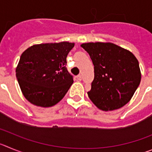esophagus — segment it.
<instances>
[{"instance_id": "obj_1", "label": "esophagus", "mask_w": 152, "mask_h": 152, "mask_svg": "<svg viewBox=\"0 0 152 152\" xmlns=\"http://www.w3.org/2000/svg\"><path fill=\"white\" fill-rule=\"evenodd\" d=\"M76 79H77V80H79V81H80V80H82V76L81 75H78V76H76Z\"/></svg>"}]
</instances>
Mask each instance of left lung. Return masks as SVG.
I'll use <instances>...</instances> for the list:
<instances>
[{"mask_svg": "<svg viewBox=\"0 0 152 152\" xmlns=\"http://www.w3.org/2000/svg\"><path fill=\"white\" fill-rule=\"evenodd\" d=\"M81 47L94 65L88 95L98 109L117 110L130 101L141 81L139 61L129 50L110 42H88Z\"/></svg>", "mask_w": 152, "mask_h": 152, "instance_id": "8db88e82", "label": "left lung"}]
</instances>
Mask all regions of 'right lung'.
I'll return each instance as SVG.
<instances>
[{
  "label": "right lung",
  "mask_w": 152,
  "mask_h": 152,
  "mask_svg": "<svg viewBox=\"0 0 152 152\" xmlns=\"http://www.w3.org/2000/svg\"><path fill=\"white\" fill-rule=\"evenodd\" d=\"M74 45L67 42L34 45L22 54L16 76L23 95L30 103L49 107L65 96L73 83L66 64Z\"/></svg>",
  "instance_id": "1"
}]
</instances>
